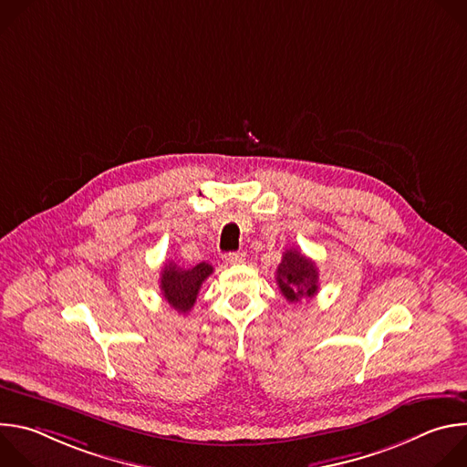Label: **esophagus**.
<instances>
[{"label": "esophagus", "instance_id": "1", "mask_svg": "<svg viewBox=\"0 0 467 467\" xmlns=\"http://www.w3.org/2000/svg\"><path fill=\"white\" fill-rule=\"evenodd\" d=\"M244 253H227L223 254V262L229 264V265H236V264H242L244 262Z\"/></svg>", "mask_w": 467, "mask_h": 467}]
</instances>
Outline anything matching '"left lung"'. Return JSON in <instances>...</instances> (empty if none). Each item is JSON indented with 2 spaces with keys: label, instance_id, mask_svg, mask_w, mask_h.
Returning <instances> with one entry per match:
<instances>
[{
  "label": "left lung",
  "instance_id": "left-lung-1",
  "mask_svg": "<svg viewBox=\"0 0 467 467\" xmlns=\"http://www.w3.org/2000/svg\"><path fill=\"white\" fill-rule=\"evenodd\" d=\"M277 285L290 303L312 299L319 288L316 264L297 249H286L277 268Z\"/></svg>",
  "mask_w": 467,
  "mask_h": 467
}]
</instances>
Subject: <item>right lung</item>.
Segmentation results:
<instances>
[{"instance_id": "add662e5", "label": "right lung", "mask_w": 467, "mask_h": 467, "mask_svg": "<svg viewBox=\"0 0 467 467\" xmlns=\"http://www.w3.org/2000/svg\"><path fill=\"white\" fill-rule=\"evenodd\" d=\"M214 272L207 262H199L193 268H181L175 262L164 264L161 274V292L166 303L179 314H188L197 299L205 279Z\"/></svg>"}]
</instances>
